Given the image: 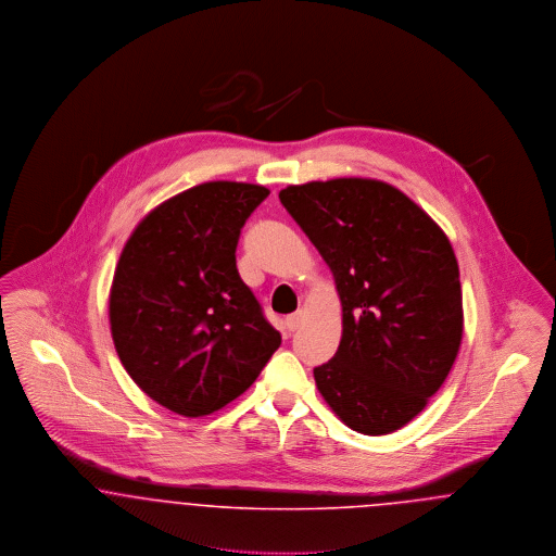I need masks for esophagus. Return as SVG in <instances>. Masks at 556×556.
<instances>
[{
    "mask_svg": "<svg viewBox=\"0 0 556 556\" xmlns=\"http://www.w3.org/2000/svg\"><path fill=\"white\" fill-rule=\"evenodd\" d=\"M304 317H306V311H295L293 315H290V317L286 318V325H288V329L290 331H295L298 327H302V323H304Z\"/></svg>",
    "mask_w": 556,
    "mask_h": 556,
    "instance_id": "1",
    "label": "esophagus"
}]
</instances>
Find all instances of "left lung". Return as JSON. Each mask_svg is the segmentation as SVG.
Returning <instances> with one entry per match:
<instances>
[{
    "label": "left lung",
    "instance_id": "8db88e82",
    "mask_svg": "<svg viewBox=\"0 0 556 556\" xmlns=\"http://www.w3.org/2000/svg\"><path fill=\"white\" fill-rule=\"evenodd\" d=\"M279 200L327 263L342 304L318 394L365 435L410 424L446 381L463 342L458 263L444 229L397 187L367 177L308 181Z\"/></svg>",
    "mask_w": 556,
    "mask_h": 556
}]
</instances>
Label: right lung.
I'll return each mask as SVG.
<instances>
[{
    "instance_id": "right-lung-1",
    "label": "right lung",
    "mask_w": 556,
    "mask_h": 556,
    "mask_svg": "<svg viewBox=\"0 0 556 556\" xmlns=\"http://www.w3.org/2000/svg\"><path fill=\"white\" fill-rule=\"evenodd\" d=\"M268 189L206 181L164 200L127 239L108 318L132 381L181 417L241 396L281 344L236 266L239 231Z\"/></svg>"
}]
</instances>
